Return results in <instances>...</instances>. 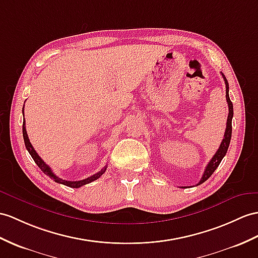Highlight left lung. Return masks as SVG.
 Segmentation results:
<instances>
[{"mask_svg": "<svg viewBox=\"0 0 258 258\" xmlns=\"http://www.w3.org/2000/svg\"><path fill=\"white\" fill-rule=\"evenodd\" d=\"M222 78L224 80L225 83V97H227V102H228V106H229V116H228V120H227V128H225V133H224V137L222 139L221 144L218 149V151L216 152V154L212 156V159L210 160V162L208 163V165L206 166V169L204 172L203 177L200 178L199 183L197 185L203 184L204 181H206L208 179L211 175L213 174V172L216 171L217 167L219 166L220 163H221L222 159L224 158V155L227 154V151L229 149V144L231 141V136H232V118H233V104H232L230 96H229V83L227 81V78L224 77V74L221 72ZM181 188H186V187H181Z\"/></svg>", "mask_w": 258, "mask_h": 258, "instance_id": "left-lung-1", "label": "left lung"}]
</instances>
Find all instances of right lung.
<instances>
[{
	"instance_id": "obj_1",
	"label": "right lung",
	"mask_w": 258,
	"mask_h": 258,
	"mask_svg": "<svg viewBox=\"0 0 258 258\" xmlns=\"http://www.w3.org/2000/svg\"><path fill=\"white\" fill-rule=\"evenodd\" d=\"M23 114H24V107H23ZM23 137H24V142H25V147H26L27 151L29 152V154L31 155V158H33V160L35 161V163L37 165H38V167L41 169V171L45 173L47 176H49L51 179H53L55 183H59V184H62V185H66L68 187H71V188H80L81 186L83 185H86L89 183H92V181L98 179L102 175L106 172V168H107V165H105L100 171L96 174L92 175V176L87 177L85 179H82V180H75V181H71V180H64L62 179L60 177L56 176V175L52 172V169L50 168L49 165H47L45 162L42 161V159L40 158V156L38 155V153L36 152L35 149L33 148V146H31V143L28 139V136H27V131H26V127H25V119L23 120Z\"/></svg>"
}]
</instances>
